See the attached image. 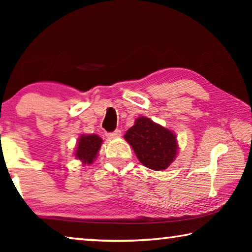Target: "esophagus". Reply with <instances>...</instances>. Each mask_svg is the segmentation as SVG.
Instances as JSON below:
<instances>
[{"instance_id":"esophagus-1","label":"esophagus","mask_w":252,"mask_h":252,"mask_svg":"<svg viewBox=\"0 0 252 252\" xmlns=\"http://www.w3.org/2000/svg\"><path fill=\"white\" fill-rule=\"evenodd\" d=\"M106 136H108L109 139L119 138V136H121V131L120 130H116V131H113V132H110V133H106Z\"/></svg>"}]
</instances>
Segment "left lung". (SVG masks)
Here are the masks:
<instances>
[{"label":"left lung","instance_id":"left-lung-1","mask_svg":"<svg viewBox=\"0 0 252 252\" xmlns=\"http://www.w3.org/2000/svg\"><path fill=\"white\" fill-rule=\"evenodd\" d=\"M139 161L149 169L161 171L176 159L178 143L172 131L146 117L135 120L125 134Z\"/></svg>","mask_w":252,"mask_h":252}]
</instances>
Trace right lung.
Wrapping results in <instances>:
<instances>
[{
	"mask_svg": "<svg viewBox=\"0 0 252 252\" xmlns=\"http://www.w3.org/2000/svg\"><path fill=\"white\" fill-rule=\"evenodd\" d=\"M102 144V139L96 134L81 135L78 140V146L74 156L79 160L82 161V163L91 164L93 160L95 159Z\"/></svg>",
	"mask_w": 252,
	"mask_h": 252,
	"instance_id": "obj_1",
	"label": "right lung"
}]
</instances>
